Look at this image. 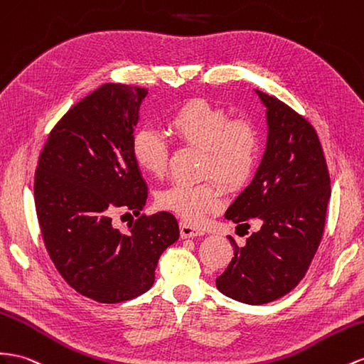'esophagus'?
Listing matches in <instances>:
<instances>
[{"label": "esophagus", "instance_id": "obj_1", "mask_svg": "<svg viewBox=\"0 0 364 364\" xmlns=\"http://www.w3.org/2000/svg\"><path fill=\"white\" fill-rule=\"evenodd\" d=\"M203 231L200 228H196L190 223H181V237L182 239H190V237H198V235H202Z\"/></svg>", "mask_w": 364, "mask_h": 364}]
</instances>
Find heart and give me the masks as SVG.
Wrapping results in <instances>:
<instances>
[{"instance_id":"heart-1","label":"heart","mask_w":364,"mask_h":364,"mask_svg":"<svg viewBox=\"0 0 364 364\" xmlns=\"http://www.w3.org/2000/svg\"><path fill=\"white\" fill-rule=\"evenodd\" d=\"M166 130L176 141L202 149L200 183L176 182L156 196L162 210L174 213L188 223H200L206 215L219 211L223 191L247 183L259 162L260 133L250 117H234L223 107L203 97L185 101L166 117ZM132 156L136 165L153 178H162L168 166V144L149 127L136 130L132 137Z\"/></svg>"}]
</instances>
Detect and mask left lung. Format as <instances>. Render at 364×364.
Listing matches in <instances>:
<instances>
[{"mask_svg": "<svg viewBox=\"0 0 364 364\" xmlns=\"http://www.w3.org/2000/svg\"><path fill=\"white\" fill-rule=\"evenodd\" d=\"M267 107L268 141L252 182L225 213L250 228L262 227L237 247L215 287L227 297L264 304L287 296L306 274L325 230L331 179L317 132L274 96L255 90Z\"/></svg>", "mask_w": 364, "mask_h": 364, "instance_id": "8db88e82", "label": "left lung"}]
</instances>
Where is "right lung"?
<instances>
[{
	"instance_id": "add662e5",
	"label": "right lung",
	"mask_w": 364,
	"mask_h": 364,
	"mask_svg": "<svg viewBox=\"0 0 364 364\" xmlns=\"http://www.w3.org/2000/svg\"><path fill=\"white\" fill-rule=\"evenodd\" d=\"M146 88L104 84L75 104L48 134L35 173V206L46 250L63 279L100 303L149 291L161 254L179 239L168 211L139 214L146 183L132 137ZM140 216L127 232L117 210Z\"/></svg>"
}]
</instances>
